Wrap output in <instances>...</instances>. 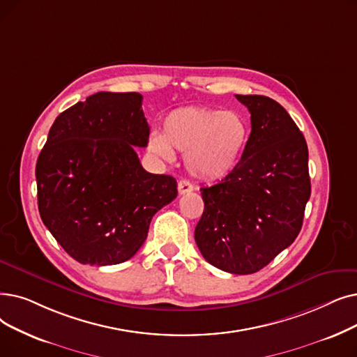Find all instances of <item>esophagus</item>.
Masks as SVG:
<instances>
[{
    "label": "esophagus",
    "mask_w": 357,
    "mask_h": 357,
    "mask_svg": "<svg viewBox=\"0 0 357 357\" xmlns=\"http://www.w3.org/2000/svg\"><path fill=\"white\" fill-rule=\"evenodd\" d=\"M192 190H194V187H192V185H191L188 181H179V182H178V191H179L181 195L188 194V192H191Z\"/></svg>",
    "instance_id": "obj_1"
}]
</instances>
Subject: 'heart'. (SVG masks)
Wrapping results in <instances>:
<instances>
[{"label": "heart", "mask_w": 357, "mask_h": 357, "mask_svg": "<svg viewBox=\"0 0 357 357\" xmlns=\"http://www.w3.org/2000/svg\"><path fill=\"white\" fill-rule=\"evenodd\" d=\"M248 138V123L236 112L181 107L165 118L162 135H150L149 150L163 160L172 159L174 150L185 153L188 172L198 181L213 182L238 166Z\"/></svg>", "instance_id": "1"}]
</instances>
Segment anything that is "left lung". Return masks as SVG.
<instances>
[{
    "label": "left lung",
    "mask_w": 357,
    "mask_h": 357,
    "mask_svg": "<svg viewBox=\"0 0 357 357\" xmlns=\"http://www.w3.org/2000/svg\"><path fill=\"white\" fill-rule=\"evenodd\" d=\"M251 114V134L231 172L201 188L195 227L199 252L231 274H252L299 235L311 197L305 137L284 107L259 95H236Z\"/></svg>",
    "instance_id": "left-lung-1"
}]
</instances>
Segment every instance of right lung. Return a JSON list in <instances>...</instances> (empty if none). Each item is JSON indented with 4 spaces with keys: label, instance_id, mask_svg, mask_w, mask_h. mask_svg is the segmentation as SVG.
<instances>
[{
    "label": "right lung",
    "instance_id": "add662e5",
    "mask_svg": "<svg viewBox=\"0 0 357 357\" xmlns=\"http://www.w3.org/2000/svg\"><path fill=\"white\" fill-rule=\"evenodd\" d=\"M140 93L99 91L59 114L36 163L38 207L66 252L82 264L130 259L153 215L178 195L175 178L143 169L135 147L150 127Z\"/></svg>",
    "mask_w": 357,
    "mask_h": 357
}]
</instances>
